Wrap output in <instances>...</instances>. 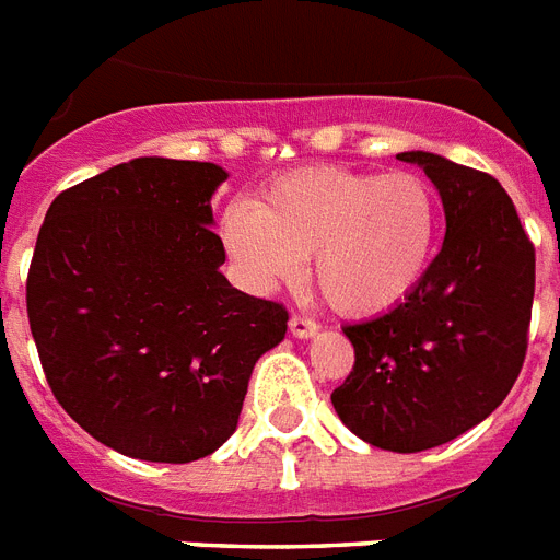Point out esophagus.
<instances>
[{
  "mask_svg": "<svg viewBox=\"0 0 560 560\" xmlns=\"http://www.w3.org/2000/svg\"><path fill=\"white\" fill-rule=\"evenodd\" d=\"M290 334H293L295 339H311V336L319 334V325L313 319H307V316H293V319H290Z\"/></svg>",
  "mask_w": 560,
  "mask_h": 560,
  "instance_id": "obj_1",
  "label": "esophagus"
}]
</instances>
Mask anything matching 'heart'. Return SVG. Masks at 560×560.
<instances>
[{
    "label": "heart",
    "mask_w": 560,
    "mask_h": 560,
    "mask_svg": "<svg viewBox=\"0 0 560 560\" xmlns=\"http://www.w3.org/2000/svg\"><path fill=\"white\" fill-rule=\"evenodd\" d=\"M440 203L413 172L311 166L276 177L258 203L233 201L221 244L238 279L272 293L302 279L304 258L336 311L374 316L406 302L429 272Z\"/></svg>",
    "instance_id": "b5f03b06"
}]
</instances>
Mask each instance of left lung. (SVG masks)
Instances as JSON below:
<instances>
[{"label":"left lung","instance_id":"8db88e82","mask_svg":"<svg viewBox=\"0 0 560 560\" xmlns=\"http://www.w3.org/2000/svg\"><path fill=\"white\" fill-rule=\"evenodd\" d=\"M438 186L445 238L420 288L345 325L357 362L330 394L339 420L385 452L460 438L501 406L526 357L535 247L498 180L431 152H399Z\"/></svg>","mask_w":560,"mask_h":560}]
</instances>
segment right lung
<instances>
[{
    "instance_id": "obj_1",
    "label": "right lung",
    "mask_w": 560,
    "mask_h": 560,
    "mask_svg": "<svg viewBox=\"0 0 560 560\" xmlns=\"http://www.w3.org/2000/svg\"><path fill=\"white\" fill-rule=\"evenodd\" d=\"M215 163L135 158L59 192L28 272V322L57 402L91 438L192 463L233 438L288 311L235 290L209 226Z\"/></svg>"
}]
</instances>
